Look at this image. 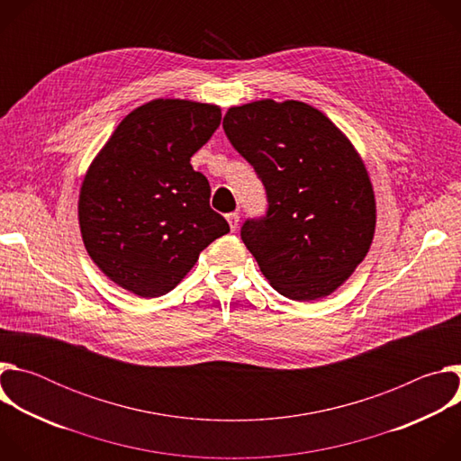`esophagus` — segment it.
Instances as JSON below:
<instances>
[{
    "instance_id": "1",
    "label": "esophagus",
    "mask_w": 461,
    "mask_h": 461,
    "mask_svg": "<svg viewBox=\"0 0 461 461\" xmlns=\"http://www.w3.org/2000/svg\"><path fill=\"white\" fill-rule=\"evenodd\" d=\"M226 219H228V222H230L231 231H237V228H239V221H240L239 213H228V215H226Z\"/></svg>"
}]
</instances>
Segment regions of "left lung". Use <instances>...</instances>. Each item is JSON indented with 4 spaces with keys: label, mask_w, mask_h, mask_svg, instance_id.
Masks as SVG:
<instances>
[{
    "label": "left lung",
    "mask_w": 461,
    "mask_h": 461,
    "mask_svg": "<svg viewBox=\"0 0 461 461\" xmlns=\"http://www.w3.org/2000/svg\"><path fill=\"white\" fill-rule=\"evenodd\" d=\"M222 127L267 189V215L240 228L262 276L294 301L330 295L374 239L375 199L361 157L330 118L297 100L231 107Z\"/></svg>",
    "instance_id": "1"
}]
</instances>
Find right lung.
<instances>
[{
  "label": "right lung",
  "mask_w": 461,
  "mask_h": 461,
  "mask_svg": "<svg viewBox=\"0 0 461 461\" xmlns=\"http://www.w3.org/2000/svg\"><path fill=\"white\" fill-rule=\"evenodd\" d=\"M221 107L158 98L131 111L82 182L78 219L95 265L140 297L171 292L230 226L189 164L221 125Z\"/></svg>",
  "instance_id": "obj_1"
}]
</instances>
